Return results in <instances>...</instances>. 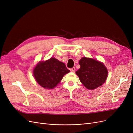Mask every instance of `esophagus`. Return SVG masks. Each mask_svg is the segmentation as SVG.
<instances>
[{"label":"esophagus","mask_w":133,"mask_h":133,"mask_svg":"<svg viewBox=\"0 0 133 133\" xmlns=\"http://www.w3.org/2000/svg\"><path fill=\"white\" fill-rule=\"evenodd\" d=\"M75 70H76V69H75V67H73V68L70 69V71L71 72H75Z\"/></svg>","instance_id":"1"}]
</instances>
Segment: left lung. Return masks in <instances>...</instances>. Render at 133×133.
Masks as SVG:
<instances>
[{"instance_id": "left-lung-1", "label": "left lung", "mask_w": 133, "mask_h": 133, "mask_svg": "<svg viewBox=\"0 0 133 133\" xmlns=\"http://www.w3.org/2000/svg\"><path fill=\"white\" fill-rule=\"evenodd\" d=\"M79 64L80 68L76 74L87 89L94 90L104 83L108 71L103 63L92 58L84 57L80 60Z\"/></svg>"}]
</instances>
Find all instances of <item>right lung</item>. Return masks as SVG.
Wrapping results in <instances>:
<instances>
[{
    "mask_svg": "<svg viewBox=\"0 0 133 133\" xmlns=\"http://www.w3.org/2000/svg\"><path fill=\"white\" fill-rule=\"evenodd\" d=\"M70 70L64 63L51 58L41 62L34 70V75L39 85L45 89H53L60 82L63 76Z\"/></svg>",
    "mask_w": 133,
    "mask_h": 133,
    "instance_id": "right-lung-1",
    "label": "right lung"
}]
</instances>
